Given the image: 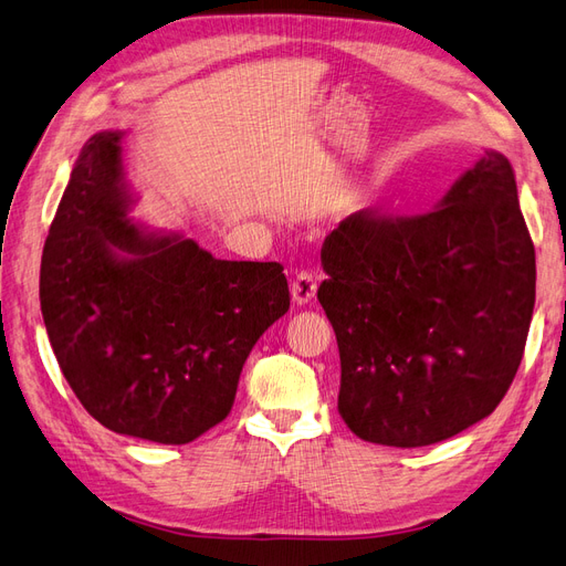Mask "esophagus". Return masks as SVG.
<instances>
[{"label": "esophagus", "instance_id": "esophagus-1", "mask_svg": "<svg viewBox=\"0 0 566 566\" xmlns=\"http://www.w3.org/2000/svg\"><path fill=\"white\" fill-rule=\"evenodd\" d=\"M290 295H293V302L297 306H304V304H310L314 300V295H316V281H314V276H312L310 271L297 273L293 285H290Z\"/></svg>", "mask_w": 566, "mask_h": 566}]
</instances>
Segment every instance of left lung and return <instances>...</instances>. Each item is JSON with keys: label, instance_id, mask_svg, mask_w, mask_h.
<instances>
[{"label": "left lung", "instance_id": "left-lung-1", "mask_svg": "<svg viewBox=\"0 0 566 566\" xmlns=\"http://www.w3.org/2000/svg\"><path fill=\"white\" fill-rule=\"evenodd\" d=\"M321 264L337 410L356 437L430 447L493 413L536 302V252L503 153L484 150L432 212L347 217Z\"/></svg>", "mask_w": 566, "mask_h": 566}]
</instances>
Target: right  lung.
Masks as SVG:
<instances>
[{
  "label": "right lung",
  "instance_id": "right-lung-1",
  "mask_svg": "<svg viewBox=\"0 0 566 566\" xmlns=\"http://www.w3.org/2000/svg\"><path fill=\"white\" fill-rule=\"evenodd\" d=\"M125 132L82 146L44 243L40 304L80 403L117 434L188 443L231 413L254 342L290 310L279 262L217 260L129 217Z\"/></svg>",
  "mask_w": 566,
  "mask_h": 566
}]
</instances>
